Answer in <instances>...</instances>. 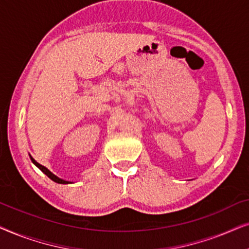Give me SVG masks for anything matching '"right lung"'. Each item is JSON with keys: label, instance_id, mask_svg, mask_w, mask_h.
<instances>
[{"label": "right lung", "instance_id": "obj_1", "mask_svg": "<svg viewBox=\"0 0 249 249\" xmlns=\"http://www.w3.org/2000/svg\"><path fill=\"white\" fill-rule=\"evenodd\" d=\"M29 157H31V160L33 161V164H34V165H36V166H37V167L39 168V170H41V171L43 172V173H44L45 175H48V177H49L50 178H51V180H52V181L57 182V183H60V184H68V183H72V182H71V181H66V180H64V178H58V177H57V175H54V174H53V173H52V172H51V171H49V170H48V168H46L45 166H43V165H41V164H38V163H37V161H36V160H35V159H34V158H33L31 155H29Z\"/></svg>", "mask_w": 249, "mask_h": 249}]
</instances>
